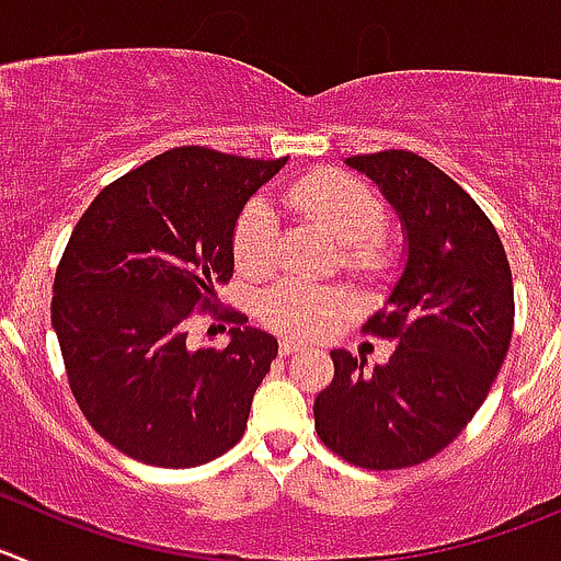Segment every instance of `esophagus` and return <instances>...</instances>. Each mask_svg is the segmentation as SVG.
Here are the masks:
<instances>
[{
    "label": "esophagus",
    "mask_w": 561,
    "mask_h": 561,
    "mask_svg": "<svg viewBox=\"0 0 561 561\" xmlns=\"http://www.w3.org/2000/svg\"><path fill=\"white\" fill-rule=\"evenodd\" d=\"M293 352H301V343H296V340H287V337H282L279 340V354H293Z\"/></svg>",
    "instance_id": "1"
}]
</instances>
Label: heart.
I'll return each mask as SVG.
<instances>
[{"instance_id": "1", "label": "heart", "mask_w": 561, "mask_h": 561, "mask_svg": "<svg viewBox=\"0 0 561 561\" xmlns=\"http://www.w3.org/2000/svg\"><path fill=\"white\" fill-rule=\"evenodd\" d=\"M287 207L298 216L321 224L340 243V265L348 274H381L390 263L381 224L385 204L379 193L363 180L343 171H312L290 182L282 193ZM279 229L268 202L256 198L245 204L232 232L234 263L245 274H265L276 260ZM348 310V296L334 285H310V282L282 279L256 298V312L276 332L296 340H312L329 332Z\"/></svg>"}]
</instances>
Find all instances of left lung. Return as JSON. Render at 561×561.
I'll list each match as a JSON object with an SVG mask.
<instances>
[{"mask_svg": "<svg viewBox=\"0 0 561 561\" xmlns=\"http://www.w3.org/2000/svg\"><path fill=\"white\" fill-rule=\"evenodd\" d=\"M345 162L379 185L404 229V271L365 323L399 345L374 370L332 352L316 432L357 468H412L459 437L499 376L515 323L512 271L490 218L426 157L387 149Z\"/></svg>", "mask_w": 561, "mask_h": 561, "instance_id": "1", "label": "left lung"}]
</instances>
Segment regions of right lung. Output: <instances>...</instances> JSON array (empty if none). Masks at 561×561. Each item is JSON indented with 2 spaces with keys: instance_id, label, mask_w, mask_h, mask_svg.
I'll list each match as a JSON object with an SVG mask.
<instances>
[{
  "instance_id": "1",
  "label": "right lung",
  "mask_w": 561,
  "mask_h": 561,
  "mask_svg": "<svg viewBox=\"0 0 561 561\" xmlns=\"http://www.w3.org/2000/svg\"><path fill=\"white\" fill-rule=\"evenodd\" d=\"M285 162L180 146L104 187L68 238L51 327L82 415L127 457L196 468L243 437L279 343L234 316L227 348H193L187 321L218 305L243 204Z\"/></svg>"
}]
</instances>
